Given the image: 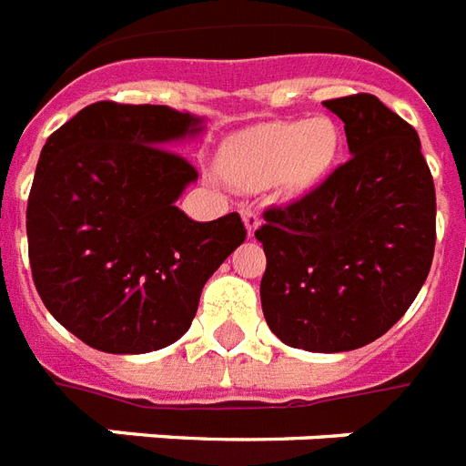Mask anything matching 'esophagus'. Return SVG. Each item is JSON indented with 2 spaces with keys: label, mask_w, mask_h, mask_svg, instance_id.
<instances>
[{
  "label": "esophagus",
  "mask_w": 466,
  "mask_h": 466,
  "mask_svg": "<svg viewBox=\"0 0 466 466\" xmlns=\"http://www.w3.org/2000/svg\"><path fill=\"white\" fill-rule=\"evenodd\" d=\"M240 214H243L245 228H248V233L252 236V233L259 228V223H262V218H259V211H257L255 207H250V204H245L243 209H240Z\"/></svg>",
  "instance_id": "obj_1"
}]
</instances>
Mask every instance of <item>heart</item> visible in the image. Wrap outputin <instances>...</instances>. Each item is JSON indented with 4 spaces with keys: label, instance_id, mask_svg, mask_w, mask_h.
<instances>
[{
    "label": "heart",
    "instance_id": "obj_1",
    "mask_svg": "<svg viewBox=\"0 0 466 466\" xmlns=\"http://www.w3.org/2000/svg\"><path fill=\"white\" fill-rule=\"evenodd\" d=\"M337 154L339 132L332 120L274 122L233 137L218 154V168L243 189L277 182L286 192H300L332 168Z\"/></svg>",
    "mask_w": 466,
    "mask_h": 466
}]
</instances>
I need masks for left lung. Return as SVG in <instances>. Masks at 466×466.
<instances>
[{
	"label": "left lung",
	"mask_w": 466,
	"mask_h": 466,
	"mask_svg": "<svg viewBox=\"0 0 466 466\" xmlns=\"http://www.w3.org/2000/svg\"><path fill=\"white\" fill-rule=\"evenodd\" d=\"M351 158L319 187L264 211L259 284L267 325L284 344L353 351L414 303L435 250V187L416 129L370 96L325 100Z\"/></svg>",
	"instance_id": "left-lung-1"
}]
</instances>
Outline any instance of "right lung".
I'll return each instance as SVG.
<instances>
[{
    "label": "right lung",
    "mask_w": 466,
    "mask_h": 466,
    "mask_svg": "<svg viewBox=\"0 0 466 466\" xmlns=\"http://www.w3.org/2000/svg\"><path fill=\"white\" fill-rule=\"evenodd\" d=\"M202 129L168 106L100 100L45 141L25 211L33 281L84 344L148 353L177 341L243 245L238 214L199 223L175 207L199 173L166 147Z\"/></svg>",
    "instance_id": "add662e5"
}]
</instances>
